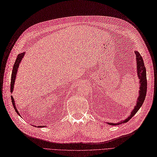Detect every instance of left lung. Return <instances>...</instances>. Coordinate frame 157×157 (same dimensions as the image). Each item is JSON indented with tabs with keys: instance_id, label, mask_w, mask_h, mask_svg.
<instances>
[{
	"instance_id": "1",
	"label": "left lung",
	"mask_w": 157,
	"mask_h": 157,
	"mask_svg": "<svg viewBox=\"0 0 157 157\" xmlns=\"http://www.w3.org/2000/svg\"><path fill=\"white\" fill-rule=\"evenodd\" d=\"M136 54V72L137 77L139 79V88L140 90L138 93V97L136 101V104L135 105L133 110H132L131 114L129 115L124 120L118 121L117 123L106 122L110 125H119L121 124H124L128 122L131 119L136 113L138 110L140 109L144 103V100L145 99V96L147 94V77H146V69L144 66V62L142 56L140 55L138 51H135Z\"/></svg>"
}]
</instances>
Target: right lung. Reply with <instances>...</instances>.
Segmentation results:
<instances>
[{
	"mask_svg": "<svg viewBox=\"0 0 157 157\" xmlns=\"http://www.w3.org/2000/svg\"><path fill=\"white\" fill-rule=\"evenodd\" d=\"M25 55V52H23V53L19 54V55H18V56L17 57V59H16L15 62V63L13 65V69H12V77H11V83H10V91H11V94H12L13 91V89H14V84H15V82L16 76H17V71H18V69H19V64H20L21 60H22V59H23V58ZM11 99H12V105L13 106V108H14L15 112H17V113L19 116H20L19 112H18L17 108H16L15 103V100L13 99V97H12V95L11 96ZM46 127V126L45 125V126L43 125V126H39V127Z\"/></svg>",
	"mask_w": 157,
	"mask_h": 157,
	"instance_id": "obj_1",
	"label": "right lung"
}]
</instances>
